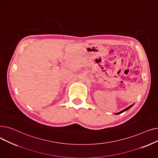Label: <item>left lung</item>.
Returning <instances> with one entry per match:
<instances>
[{
    "mask_svg": "<svg viewBox=\"0 0 158 158\" xmlns=\"http://www.w3.org/2000/svg\"><path fill=\"white\" fill-rule=\"evenodd\" d=\"M134 105V104H132V105H131L130 106H129V107H127V108H126V109H124L123 110H122V111H120V112H118V113H114L115 114H121V113H123L124 111H127V110H129L131 107Z\"/></svg>",
    "mask_w": 158,
    "mask_h": 158,
    "instance_id": "1",
    "label": "left lung"
}]
</instances>
